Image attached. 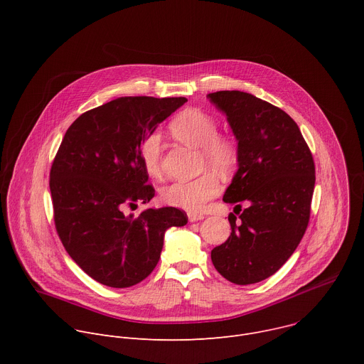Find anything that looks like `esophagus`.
Wrapping results in <instances>:
<instances>
[{
	"label": "esophagus",
	"mask_w": 364,
	"mask_h": 364,
	"mask_svg": "<svg viewBox=\"0 0 364 364\" xmlns=\"http://www.w3.org/2000/svg\"><path fill=\"white\" fill-rule=\"evenodd\" d=\"M204 219V215L201 213H188V220L193 223V222H198V220H203Z\"/></svg>",
	"instance_id": "1"
}]
</instances>
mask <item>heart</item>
I'll return each mask as SVG.
<instances>
[{
	"instance_id": "b5f03b06",
	"label": "heart",
	"mask_w": 364,
	"mask_h": 364,
	"mask_svg": "<svg viewBox=\"0 0 364 364\" xmlns=\"http://www.w3.org/2000/svg\"><path fill=\"white\" fill-rule=\"evenodd\" d=\"M176 139L200 148L201 168L212 167L220 173H229L239 160L236 142L218 134V122L200 109H186L180 112L168 125ZM139 157L145 173L149 177L160 178L161 167V136L159 132L148 134L141 146ZM220 191V183L215 173L205 171L193 180H180L161 190V200L186 212H200L205 203Z\"/></svg>"
}]
</instances>
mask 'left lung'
Here are the masks:
<instances>
[{"label": "left lung", "instance_id": "left-lung-1", "mask_svg": "<svg viewBox=\"0 0 364 364\" xmlns=\"http://www.w3.org/2000/svg\"><path fill=\"white\" fill-rule=\"evenodd\" d=\"M207 97L226 114L239 151V170L223 201L236 205L240 222L229 215L232 233L212 250V262L233 284H256L288 261L306 230L314 159L295 121L272 103L240 90Z\"/></svg>", "mask_w": 364, "mask_h": 364}]
</instances>
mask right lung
I'll return each mask as SVG.
<instances>
[{
    "label": "right lung",
    "mask_w": 364,
    "mask_h": 364,
    "mask_svg": "<svg viewBox=\"0 0 364 364\" xmlns=\"http://www.w3.org/2000/svg\"><path fill=\"white\" fill-rule=\"evenodd\" d=\"M186 97L125 96L82 114L66 131L50 170L58 235L73 261L95 281L128 288L157 267L164 233L184 226L176 207L125 215L148 203V183L139 146Z\"/></svg>",
    "instance_id": "add662e5"
}]
</instances>
